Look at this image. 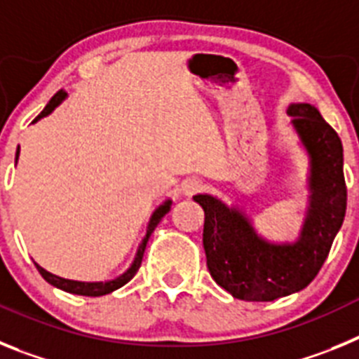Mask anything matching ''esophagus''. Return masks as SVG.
<instances>
[{"label":"esophagus","instance_id":"obj_1","mask_svg":"<svg viewBox=\"0 0 359 359\" xmlns=\"http://www.w3.org/2000/svg\"><path fill=\"white\" fill-rule=\"evenodd\" d=\"M201 189H203V183L201 180H198V177H189V180H185V182L182 183V194L187 196V198L198 194Z\"/></svg>","mask_w":359,"mask_h":359}]
</instances>
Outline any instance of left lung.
<instances>
[{
	"instance_id": "8db88e82",
	"label": "left lung",
	"mask_w": 359,
	"mask_h": 359,
	"mask_svg": "<svg viewBox=\"0 0 359 359\" xmlns=\"http://www.w3.org/2000/svg\"><path fill=\"white\" fill-rule=\"evenodd\" d=\"M290 128L307 158L302 226L293 241L259 233L248 212L212 194H196L205 212L203 246L212 278L233 298L271 302L304 290L327 259L347 208L340 136L315 106L293 102Z\"/></svg>"
}]
</instances>
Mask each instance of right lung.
<instances>
[{"mask_svg": "<svg viewBox=\"0 0 359 359\" xmlns=\"http://www.w3.org/2000/svg\"><path fill=\"white\" fill-rule=\"evenodd\" d=\"M66 97H68V93H66L65 90L57 91V93L52 97V100L46 104V107L41 111V115L37 116L36 120H34V123L39 122V120L44 118V116L52 115L53 109L61 106V104L65 102ZM18 158H19V147H18V152H15V163H18ZM170 207H172V199L169 198V199H165L163 203H160V205H158V207L152 210L151 217H149L147 228H145L144 239H142L140 244H138V248H136V253H135V257H133V261H131V264H129V268L126 269L123 273H120V275H116V277L109 278V280H98V282L69 280V278H62V277H59V275L50 273V271H46L43 266H39L36 262L37 271L43 275V278L48 282V284H52L53 287H59V290L66 291V293L82 294V297H102V294L113 293V291L118 290V287L126 286V284H128V282L131 280L133 277H135L136 271L140 269L142 259H144V252H145V246H147L149 237H151V233L154 231V228L158 226V223L161 221V217H163V215L170 210Z\"/></svg>", "mask_w": 359, "mask_h": 359, "instance_id": "obj_1", "label": "right lung"}]
</instances>
